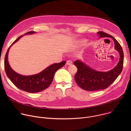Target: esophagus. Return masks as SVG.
I'll return each mask as SVG.
<instances>
[{
	"mask_svg": "<svg viewBox=\"0 0 131 131\" xmlns=\"http://www.w3.org/2000/svg\"><path fill=\"white\" fill-rule=\"evenodd\" d=\"M72 63V62L70 60H68V61H67V62H66V64L68 65H71Z\"/></svg>",
	"mask_w": 131,
	"mask_h": 131,
	"instance_id": "obj_1",
	"label": "esophagus"
}]
</instances>
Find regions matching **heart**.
<instances>
[{
    "label": "heart",
    "instance_id": "1",
    "mask_svg": "<svg viewBox=\"0 0 131 131\" xmlns=\"http://www.w3.org/2000/svg\"><path fill=\"white\" fill-rule=\"evenodd\" d=\"M84 41H79L78 42V44L80 45H82L84 43Z\"/></svg>",
    "mask_w": 131,
    "mask_h": 131
}]
</instances>
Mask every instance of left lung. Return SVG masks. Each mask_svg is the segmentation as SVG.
<instances>
[{
    "label": "left lung",
    "instance_id": "1",
    "mask_svg": "<svg viewBox=\"0 0 131 131\" xmlns=\"http://www.w3.org/2000/svg\"><path fill=\"white\" fill-rule=\"evenodd\" d=\"M97 34L100 35V38L108 37L114 40L115 48L119 52L120 58L117 66L107 72L96 71L80 60L74 62V65L78 69L74 75V80L81 88L89 91H99L107 88L121 73L123 66V51L118 41L112 36L103 31H99Z\"/></svg>",
    "mask_w": 131,
    "mask_h": 131
}]
</instances>
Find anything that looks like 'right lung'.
<instances>
[{
  "instance_id": "1",
  "label": "right lung",
  "mask_w": 131,
  "mask_h": 131,
  "mask_svg": "<svg viewBox=\"0 0 131 131\" xmlns=\"http://www.w3.org/2000/svg\"><path fill=\"white\" fill-rule=\"evenodd\" d=\"M35 32V31H31L27 32L24 35L32 34ZM23 36L18 37L7 50L5 58V71L9 79L18 89L29 93H38L46 89L50 86L53 81L55 72L64 66L66 62L62 61L59 63L53 64L46 68L42 71L34 75L23 76L15 72L9 64L8 60V52L11 46L19 40Z\"/></svg>"
}]
</instances>
